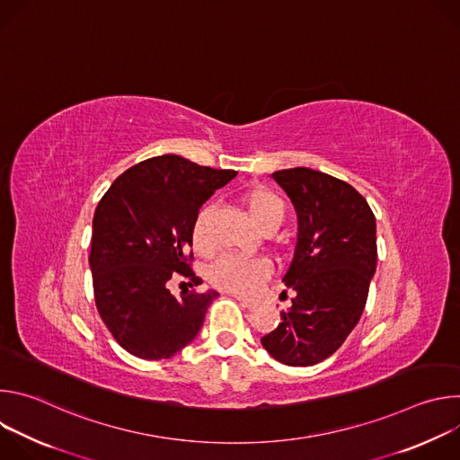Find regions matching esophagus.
<instances>
[{
  "label": "esophagus",
  "mask_w": 460,
  "mask_h": 460,
  "mask_svg": "<svg viewBox=\"0 0 460 460\" xmlns=\"http://www.w3.org/2000/svg\"><path fill=\"white\" fill-rule=\"evenodd\" d=\"M234 298L240 302V305H242V307L251 309V307H254V305H256V302H254V300H251V298H243V296H236V295H234Z\"/></svg>",
  "instance_id": "esophagus-1"
}]
</instances>
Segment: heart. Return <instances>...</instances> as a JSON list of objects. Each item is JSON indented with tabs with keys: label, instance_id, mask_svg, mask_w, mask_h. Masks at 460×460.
Segmentation results:
<instances>
[{
	"label": "heart",
	"instance_id": "heart-1",
	"mask_svg": "<svg viewBox=\"0 0 460 460\" xmlns=\"http://www.w3.org/2000/svg\"><path fill=\"white\" fill-rule=\"evenodd\" d=\"M249 217L261 231H273L284 220V204L277 194L268 189H252L243 196ZM194 251L208 256L213 243L206 231V211L196 217L190 231ZM271 275V261L264 256H236L224 254L209 268V282L226 293L251 295Z\"/></svg>",
	"mask_w": 460,
	"mask_h": 460
}]
</instances>
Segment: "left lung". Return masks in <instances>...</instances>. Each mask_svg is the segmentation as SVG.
<instances>
[{
    "label": "left lung",
    "mask_w": 460,
    "mask_h": 460,
    "mask_svg": "<svg viewBox=\"0 0 460 460\" xmlns=\"http://www.w3.org/2000/svg\"><path fill=\"white\" fill-rule=\"evenodd\" d=\"M298 215L295 256L282 282L295 289L261 346L286 366H314L349 337L376 270V224L364 196L335 176L295 167L273 172Z\"/></svg>",
    "instance_id": "8db88e82"
}]
</instances>
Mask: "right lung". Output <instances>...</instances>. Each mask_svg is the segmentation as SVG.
Instances as JSON below:
<instances>
[{
  "label": "right lung",
  "instance_id": "1",
  "mask_svg": "<svg viewBox=\"0 0 460 460\" xmlns=\"http://www.w3.org/2000/svg\"><path fill=\"white\" fill-rule=\"evenodd\" d=\"M238 172L194 164L176 155L144 160L119 174L94 211L89 264L98 313L114 341L144 360L171 358L199 335L215 291L192 286V224L209 196Z\"/></svg>",
  "mask_w": 460,
  "mask_h": 460
}]
</instances>
